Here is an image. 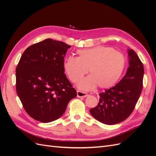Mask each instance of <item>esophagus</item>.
<instances>
[{
  "label": "esophagus",
  "instance_id": "1",
  "mask_svg": "<svg viewBox=\"0 0 156 156\" xmlns=\"http://www.w3.org/2000/svg\"><path fill=\"white\" fill-rule=\"evenodd\" d=\"M91 93H87V92H83L80 90H77V97L79 98H85L87 96L90 95Z\"/></svg>",
  "mask_w": 156,
  "mask_h": 156
}]
</instances>
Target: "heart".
Returning <instances> with one entry per match:
<instances>
[{
  "label": "heart",
  "mask_w": 156,
  "mask_h": 156,
  "mask_svg": "<svg viewBox=\"0 0 156 156\" xmlns=\"http://www.w3.org/2000/svg\"><path fill=\"white\" fill-rule=\"evenodd\" d=\"M77 57L69 56L64 60L63 68L74 83L88 71L92 74L80 81L79 88L82 92L91 90L98 84L101 88L112 87L120 78L127 63L124 55L111 47L97 46L77 50Z\"/></svg>",
  "instance_id": "heart-1"
}]
</instances>
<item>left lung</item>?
I'll use <instances>...</instances> for the list:
<instances>
[{"mask_svg":"<svg viewBox=\"0 0 156 156\" xmlns=\"http://www.w3.org/2000/svg\"><path fill=\"white\" fill-rule=\"evenodd\" d=\"M129 67L126 75L115 87L100 95L97 106L90 110L91 115L103 124L120 123L129 116L143 89L144 67L138 55L128 49Z\"/></svg>","mask_w":156,"mask_h":156,"instance_id":"8db88e82","label":"left lung"}]
</instances>
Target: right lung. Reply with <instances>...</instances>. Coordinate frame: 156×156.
Masks as SVG:
<instances>
[{
    "label": "right lung",
    "mask_w": 156,
    "mask_h": 156,
    "mask_svg": "<svg viewBox=\"0 0 156 156\" xmlns=\"http://www.w3.org/2000/svg\"><path fill=\"white\" fill-rule=\"evenodd\" d=\"M71 45L51 38L29 47L16 70V91L25 111L44 123L63 115L76 90L64 74V58Z\"/></svg>",
    "instance_id": "right-lung-1"
}]
</instances>
